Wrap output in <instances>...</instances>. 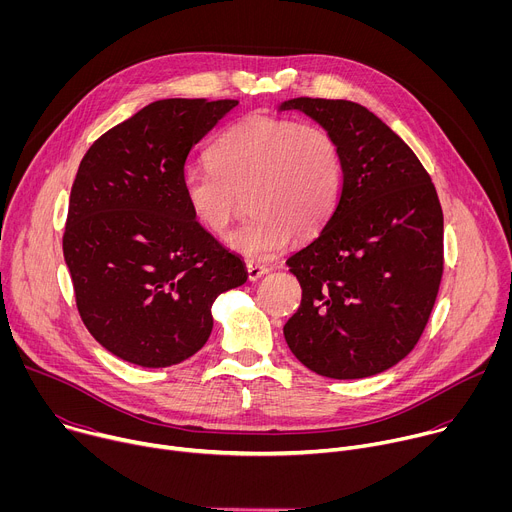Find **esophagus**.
Listing matches in <instances>:
<instances>
[{
    "label": "esophagus",
    "mask_w": 512,
    "mask_h": 512,
    "mask_svg": "<svg viewBox=\"0 0 512 512\" xmlns=\"http://www.w3.org/2000/svg\"><path fill=\"white\" fill-rule=\"evenodd\" d=\"M267 271H269V269H267L265 265H261V263H253V261L247 263V277H249L251 281H257V279L263 277Z\"/></svg>",
    "instance_id": "1"
}]
</instances>
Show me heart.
Listing matches in <instances>:
<instances>
[{
    "label": "heart",
    "instance_id": "1",
    "mask_svg": "<svg viewBox=\"0 0 512 512\" xmlns=\"http://www.w3.org/2000/svg\"><path fill=\"white\" fill-rule=\"evenodd\" d=\"M206 162L182 172V200L196 225L225 237L247 198L253 216L229 245L253 261L275 257L294 235H318L338 202V145L314 125L245 117L216 137Z\"/></svg>",
    "mask_w": 512,
    "mask_h": 512
}]
</instances>
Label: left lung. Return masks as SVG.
<instances>
[{"label":"left lung","mask_w":512,"mask_h":512,"mask_svg":"<svg viewBox=\"0 0 512 512\" xmlns=\"http://www.w3.org/2000/svg\"><path fill=\"white\" fill-rule=\"evenodd\" d=\"M338 145L342 188L320 235L285 263L302 304L283 326L289 350L330 379H364L417 344L444 271V214L409 145L352 101L298 97Z\"/></svg>","instance_id":"1"}]
</instances>
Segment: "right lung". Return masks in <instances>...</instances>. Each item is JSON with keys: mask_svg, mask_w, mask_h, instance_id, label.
I'll return each instance as SVG.
<instances>
[{"mask_svg": "<svg viewBox=\"0 0 512 512\" xmlns=\"http://www.w3.org/2000/svg\"><path fill=\"white\" fill-rule=\"evenodd\" d=\"M239 101L164 99L103 133L70 190L64 261L93 338L137 367H172L212 332V304L245 263L188 212L180 178L194 145Z\"/></svg>", "mask_w": 512, "mask_h": 512, "instance_id": "add662e5", "label": "right lung"}]
</instances>
